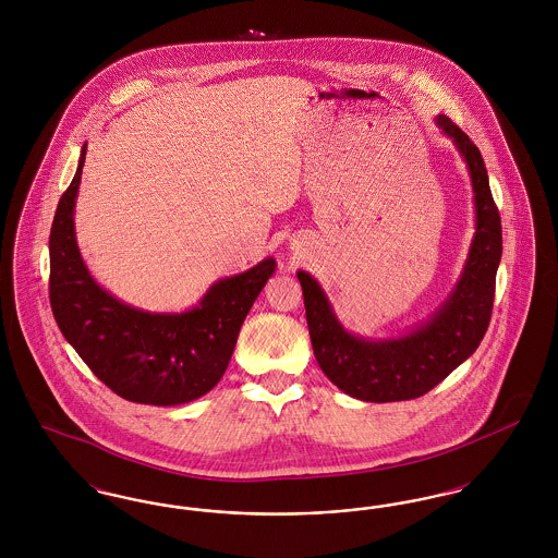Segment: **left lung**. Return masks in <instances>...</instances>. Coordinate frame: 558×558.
Instances as JSON below:
<instances>
[{
  "instance_id": "8db88e82",
  "label": "left lung",
  "mask_w": 558,
  "mask_h": 558,
  "mask_svg": "<svg viewBox=\"0 0 558 558\" xmlns=\"http://www.w3.org/2000/svg\"><path fill=\"white\" fill-rule=\"evenodd\" d=\"M435 125L464 160L475 203L469 255L435 312L393 337H362L347 330L318 280L305 269L296 271L314 355L328 380L349 398L387 403L425 396L475 353L489 326L502 257L500 213L477 146L446 114H437Z\"/></svg>"
}]
</instances>
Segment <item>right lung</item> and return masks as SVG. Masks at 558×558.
<instances>
[{
	"label": "right lung",
	"mask_w": 558,
	"mask_h": 558,
	"mask_svg": "<svg viewBox=\"0 0 558 558\" xmlns=\"http://www.w3.org/2000/svg\"><path fill=\"white\" fill-rule=\"evenodd\" d=\"M87 144L50 232V303L64 339L108 389L135 403L180 405L221 380L240 326L276 271V259L213 282L184 312H146L98 284L81 257L75 205Z\"/></svg>",
	"instance_id": "1"
}]
</instances>
